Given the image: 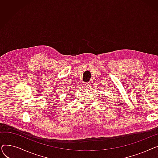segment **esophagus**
<instances>
[{"mask_svg":"<svg viewBox=\"0 0 158 158\" xmlns=\"http://www.w3.org/2000/svg\"><path fill=\"white\" fill-rule=\"evenodd\" d=\"M85 86H86L87 88H89V87L91 86V83H90L89 82H86Z\"/></svg>","mask_w":158,"mask_h":158,"instance_id":"esophagus-1","label":"esophagus"}]
</instances>
